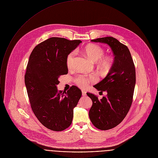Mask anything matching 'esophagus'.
I'll return each mask as SVG.
<instances>
[{"mask_svg": "<svg viewBox=\"0 0 158 158\" xmlns=\"http://www.w3.org/2000/svg\"><path fill=\"white\" fill-rule=\"evenodd\" d=\"M82 96H85L86 95V92L84 91V90H82Z\"/></svg>", "mask_w": 158, "mask_h": 158, "instance_id": "34e87169", "label": "esophagus"}]
</instances>
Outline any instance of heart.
<instances>
[{
	"label": "heart",
	"instance_id": "1",
	"mask_svg": "<svg viewBox=\"0 0 158 158\" xmlns=\"http://www.w3.org/2000/svg\"><path fill=\"white\" fill-rule=\"evenodd\" d=\"M85 54L93 61H98L100 69L104 73L110 71L114 64V58L112 56L105 55V50L98 45L95 44H90L85 46L84 49ZM76 51L74 50L70 52L66 57V65L68 69H71L74 64L76 56ZM97 78L95 75L89 76H78L74 80L75 83L81 88H86L89 84L95 82Z\"/></svg>",
	"mask_w": 158,
	"mask_h": 158
}]
</instances>
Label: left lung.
I'll use <instances>...</instances> for the list:
<instances>
[{
  "mask_svg": "<svg viewBox=\"0 0 158 158\" xmlns=\"http://www.w3.org/2000/svg\"><path fill=\"white\" fill-rule=\"evenodd\" d=\"M91 41L108 44L115 56L106 77L94 86L102 92L106 91L107 95L98 100L95 94L87 93L92 101L89 111L92 123L97 129L106 131L119 124L131 108L136 81L135 68L129 48L116 39L105 37Z\"/></svg>",
  "mask_w": 158,
  "mask_h": 158,
  "instance_id": "obj_1",
  "label": "left lung"
}]
</instances>
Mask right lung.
<instances>
[{
  "mask_svg": "<svg viewBox=\"0 0 158 158\" xmlns=\"http://www.w3.org/2000/svg\"><path fill=\"white\" fill-rule=\"evenodd\" d=\"M82 42L50 37L36 45L26 66L24 82L32 110L47 129L62 131L72 123L73 109L82 95L73 85L66 92L58 90L60 76L68 73V55Z\"/></svg>",
  "mask_w": 158,
  "mask_h": 158,
  "instance_id": "obj_1",
  "label": "right lung"
}]
</instances>
